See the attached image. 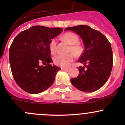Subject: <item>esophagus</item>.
Masks as SVG:
<instances>
[{
	"label": "esophagus",
	"mask_w": 125,
	"mask_h": 125,
	"mask_svg": "<svg viewBox=\"0 0 125 125\" xmlns=\"http://www.w3.org/2000/svg\"><path fill=\"white\" fill-rule=\"evenodd\" d=\"M62 70L63 71H68V68H61Z\"/></svg>",
	"instance_id": "1"
}]
</instances>
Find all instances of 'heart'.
Here are the masks:
<instances>
[{
    "label": "heart",
    "mask_w": 125,
    "mask_h": 125,
    "mask_svg": "<svg viewBox=\"0 0 125 125\" xmlns=\"http://www.w3.org/2000/svg\"><path fill=\"white\" fill-rule=\"evenodd\" d=\"M62 39L65 40L70 45V52L74 54L76 56H79L83 51L82 47L79 43V39L76 34L73 32H66L63 34L61 37ZM57 41L55 39H52L49 44V48L51 54L56 53ZM74 59V55L73 54L68 55H58L55 57L54 61L55 64L57 66L62 68H68L70 66L71 63Z\"/></svg>",
    "instance_id": "b5f03b06"
}]
</instances>
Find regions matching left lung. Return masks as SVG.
Masks as SVG:
<instances>
[{"mask_svg": "<svg viewBox=\"0 0 125 125\" xmlns=\"http://www.w3.org/2000/svg\"><path fill=\"white\" fill-rule=\"evenodd\" d=\"M65 30L79 34L85 45L83 52L78 60L85 65L79 67V74L77 77L71 79L72 85L86 93L100 89L108 80L113 68V55L110 42L100 31L87 25L68 27Z\"/></svg>", "mask_w": 125, "mask_h": 125, "instance_id": "obj_1", "label": "left lung"}]
</instances>
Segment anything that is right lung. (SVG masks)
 Here are the masks:
<instances>
[{
	"instance_id": "add662e5",
	"label": "right lung",
	"mask_w": 125,
	"mask_h": 125,
	"mask_svg": "<svg viewBox=\"0 0 125 125\" xmlns=\"http://www.w3.org/2000/svg\"><path fill=\"white\" fill-rule=\"evenodd\" d=\"M62 31L60 28L35 26L20 32L12 41L9 51L11 72L16 83L26 93L38 94L53 84L61 69L50 64L49 44Z\"/></svg>"
}]
</instances>
